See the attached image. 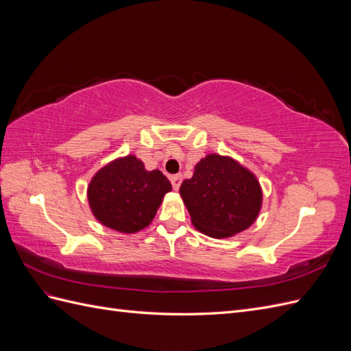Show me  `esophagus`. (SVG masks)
I'll list each match as a JSON object with an SVG mask.
<instances>
[{
    "instance_id": "34e87169",
    "label": "esophagus",
    "mask_w": 351,
    "mask_h": 351,
    "mask_svg": "<svg viewBox=\"0 0 351 351\" xmlns=\"http://www.w3.org/2000/svg\"><path fill=\"white\" fill-rule=\"evenodd\" d=\"M182 180H183V177L180 176V174L171 177V184H173V189H174V190H178L180 186H182Z\"/></svg>"
}]
</instances>
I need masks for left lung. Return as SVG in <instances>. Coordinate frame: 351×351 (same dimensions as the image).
I'll use <instances>...</instances> for the list:
<instances>
[{"mask_svg":"<svg viewBox=\"0 0 351 351\" xmlns=\"http://www.w3.org/2000/svg\"><path fill=\"white\" fill-rule=\"evenodd\" d=\"M180 196L196 230L212 239H228L258 219L263 202L258 177L237 159L208 154L195 165Z\"/></svg>","mask_w":351,"mask_h":351,"instance_id":"8db88e82","label":"left lung"}]
</instances>
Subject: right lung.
<instances>
[{"label":"right lung","mask_w":351,"mask_h":351,"mask_svg":"<svg viewBox=\"0 0 351 351\" xmlns=\"http://www.w3.org/2000/svg\"><path fill=\"white\" fill-rule=\"evenodd\" d=\"M171 189L169 180L159 169L147 171L136 155H125L112 159L93 174L86 196L92 215L101 226L134 234L151 224Z\"/></svg>","instance_id":"add662e5"}]
</instances>
